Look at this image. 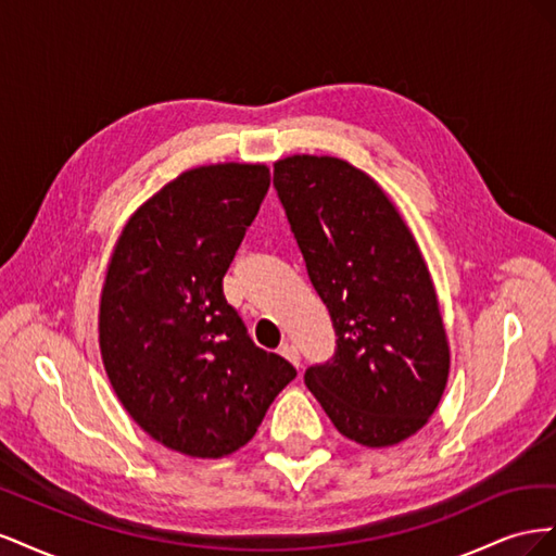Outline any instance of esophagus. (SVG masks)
<instances>
[{
  "instance_id": "obj_1",
  "label": "esophagus",
  "mask_w": 556,
  "mask_h": 556,
  "mask_svg": "<svg viewBox=\"0 0 556 556\" xmlns=\"http://www.w3.org/2000/svg\"><path fill=\"white\" fill-rule=\"evenodd\" d=\"M280 355H282L285 359H290L296 368L301 366V357H299V350H296V345H292V343H282V345H280Z\"/></svg>"
}]
</instances>
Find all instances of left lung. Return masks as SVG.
Here are the masks:
<instances>
[{"instance_id":"8db88e82","label":"left lung","mask_w":556,"mask_h":556,"mask_svg":"<svg viewBox=\"0 0 556 556\" xmlns=\"http://www.w3.org/2000/svg\"><path fill=\"white\" fill-rule=\"evenodd\" d=\"M274 188L336 331L333 357L306 368V387L345 439L406 441L439 408L450 374L422 252L380 185L345 160H278Z\"/></svg>"}]
</instances>
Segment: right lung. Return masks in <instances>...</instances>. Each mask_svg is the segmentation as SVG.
<instances>
[{
	"label": "right lung",
	"instance_id": "1",
	"mask_svg": "<svg viewBox=\"0 0 556 556\" xmlns=\"http://www.w3.org/2000/svg\"><path fill=\"white\" fill-rule=\"evenodd\" d=\"M271 185L264 164L180 174L129 217L109 262L99 348L150 439L188 457L243 447L296 368L252 343L223 278Z\"/></svg>",
	"mask_w": 556,
	"mask_h": 556
}]
</instances>
